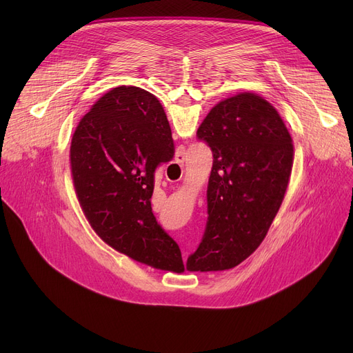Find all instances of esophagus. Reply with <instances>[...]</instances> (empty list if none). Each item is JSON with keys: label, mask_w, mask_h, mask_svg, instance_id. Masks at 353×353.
Returning <instances> with one entry per match:
<instances>
[{"label": "esophagus", "mask_w": 353, "mask_h": 353, "mask_svg": "<svg viewBox=\"0 0 353 353\" xmlns=\"http://www.w3.org/2000/svg\"><path fill=\"white\" fill-rule=\"evenodd\" d=\"M176 163L177 164H183L184 163V156L183 154H177L176 156Z\"/></svg>", "instance_id": "esophagus-1"}]
</instances>
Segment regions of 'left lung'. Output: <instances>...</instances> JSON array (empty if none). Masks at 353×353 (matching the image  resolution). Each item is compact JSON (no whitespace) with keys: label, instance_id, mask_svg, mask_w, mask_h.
<instances>
[{"label":"left lung","instance_id":"obj_1","mask_svg":"<svg viewBox=\"0 0 353 353\" xmlns=\"http://www.w3.org/2000/svg\"><path fill=\"white\" fill-rule=\"evenodd\" d=\"M197 136L213 152L209 217L186 269L228 270L261 246L279 212L292 174L293 140L279 111L250 91L212 107Z\"/></svg>","mask_w":353,"mask_h":353}]
</instances>
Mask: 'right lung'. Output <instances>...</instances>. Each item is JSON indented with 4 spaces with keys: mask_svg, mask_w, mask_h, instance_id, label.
<instances>
[{
    "mask_svg": "<svg viewBox=\"0 0 353 353\" xmlns=\"http://www.w3.org/2000/svg\"><path fill=\"white\" fill-rule=\"evenodd\" d=\"M172 128L159 99L120 85L91 105L70 145L80 208L114 250L160 270L184 272L181 252L152 212L154 170L172 160Z\"/></svg>",
    "mask_w": 353,
    "mask_h": 353,
    "instance_id": "1",
    "label": "right lung"
}]
</instances>
